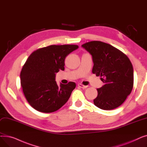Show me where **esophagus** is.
I'll return each instance as SVG.
<instances>
[{
	"instance_id": "obj_1",
	"label": "esophagus",
	"mask_w": 147,
	"mask_h": 147,
	"mask_svg": "<svg viewBox=\"0 0 147 147\" xmlns=\"http://www.w3.org/2000/svg\"><path fill=\"white\" fill-rule=\"evenodd\" d=\"M78 86L79 88H82V89H85V88H86L88 87L87 86H84V85H83V84H82L81 83H79L78 84Z\"/></svg>"
}]
</instances>
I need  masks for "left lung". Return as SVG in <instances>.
Masks as SVG:
<instances>
[{
  "label": "left lung",
  "mask_w": 147,
  "mask_h": 147,
  "mask_svg": "<svg viewBox=\"0 0 147 147\" xmlns=\"http://www.w3.org/2000/svg\"><path fill=\"white\" fill-rule=\"evenodd\" d=\"M92 56V73L104 83L97 89L95 106L104 110L116 109L125 102L134 86V68L124 53L110 44L91 41L82 45Z\"/></svg>",
  "instance_id": "8db88e82"
}]
</instances>
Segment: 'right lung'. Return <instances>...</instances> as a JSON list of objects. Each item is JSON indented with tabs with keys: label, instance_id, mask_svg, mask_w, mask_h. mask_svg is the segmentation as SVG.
Here are the masks:
<instances>
[{
	"label": "right lung",
	"instance_id": "1",
	"mask_svg": "<svg viewBox=\"0 0 147 147\" xmlns=\"http://www.w3.org/2000/svg\"><path fill=\"white\" fill-rule=\"evenodd\" d=\"M79 48L76 45H50L34 51L28 57L20 74L23 93L35 110L52 113L59 110L68 100L76 83L60 84L55 74L64 70L66 57Z\"/></svg>",
	"mask_w": 147,
	"mask_h": 147
}]
</instances>
